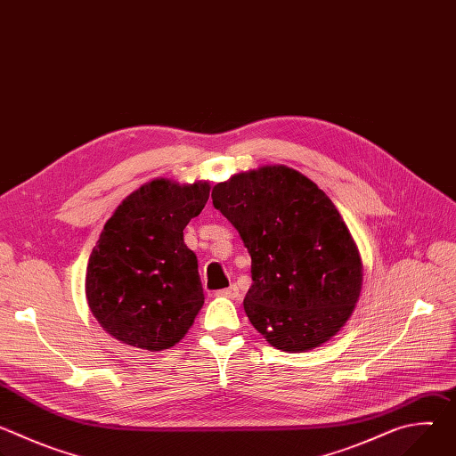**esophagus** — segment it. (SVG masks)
<instances>
[{
  "label": "esophagus",
  "mask_w": 456,
  "mask_h": 456,
  "mask_svg": "<svg viewBox=\"0 0 456 456\" xmlns=\"http://www.w3.org/2000/svg\"><path fill=\"white\" fill-rule=\"evenodd\" d=\"M216 296H222V297H229V299H236L240 297V290L236 285H231L229 289H222L216 292Z\"/></svg>",
  "instance_id": "obj_1"
}]
</instances>
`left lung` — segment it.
I'll return each mask as SVG.
<instances>
[{
	"label": "left lung",
	"instance_id": "1",
	"mask_svg": "<svg viewBox=\"0 0 456 456\" xmlns=\"http://www.w3.org/2000/svg\"><path fill=\"white\" fill-rule=\"evenodd\" d=\"M211 199L252 259L243 299L252 327L283 352L336 336L359 299L362 264L327 194L292 167L264 166L216 183Z\"/></svg>",
	"mask_w": 456,
	"mask_h": 456
}]
</instances>
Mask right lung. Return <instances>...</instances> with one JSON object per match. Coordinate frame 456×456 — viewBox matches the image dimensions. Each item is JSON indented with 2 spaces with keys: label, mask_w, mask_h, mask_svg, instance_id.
Here are the masks:
<instances>
[{
  "label": "right lung",
  "mask_w": 456,
  "mask_h": 456,
  "mask_svg": "<svg viewBox=\"0 0 456 456\" xmlns=\"http://www.w3.org/2000/svg\"><path fill=\"white\" fill-rule=\"evenodd\" d=\"M209 182L155 178L115 209L86 267V299L101 327L124 345L175 346L204 305L199 259L183 229L209 199Z\"/></svg>",
  "instance_id": "obj_1"
}]
</instances>
